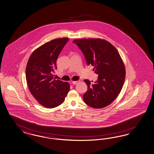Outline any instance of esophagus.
<instances>
[{"mask_svg": "<svg viewBox=\"0 0 154 154\" xmlns=\"http://www.w3.org/2000/svg\"><path fill=\"white\" fill-rule=\"evenodd\" d=\"M79 82V81H72V84H74V85H76V84H78Z\"/></svg>", "mask_w": 154, "mask_h": 154, "instance_id": "34e87169", "label": "esophagus"}]
</instances>
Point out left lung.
<instances>
[{"mask_svg": "<svg viewBox=\"0 0 154 154\" xmlns=\"http://www.w3.org/2000/svg\"><path fill=\"white\" fill-rule=\"evenodd\" d=\"M82 52L88 65L94 66L98 79L91 84L85 79L88 90L83 95L90 107L102 108L117 97L125 79V68L116 48L102 39H80L73 41Z\"/></svg>", "mask_w": 154, "mask_h": 154, "instance_id": "obj_1", "label": "left lung"}]
</instances>
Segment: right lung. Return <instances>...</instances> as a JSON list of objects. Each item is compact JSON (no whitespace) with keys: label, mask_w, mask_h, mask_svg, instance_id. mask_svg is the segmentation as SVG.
I'll return each instance as SVG.
<instances>
[{"label":"right lung","mask_w":154,"mask_h":154,"mask_svg":"<svg viewBox=\"0 0 154 154\" xmlns=\"http://www.w3.org/2000/svg\"><path fill=\"white\" fill-rule=\"evenodd\" d=\"M67 38L53 39L34 50L26 68V79L33 97L42 106L52 108L60 106L70 89L68 82L54 79L56 60Z\"/></svg>","instance_id":"add662e5"}]
</instances>
